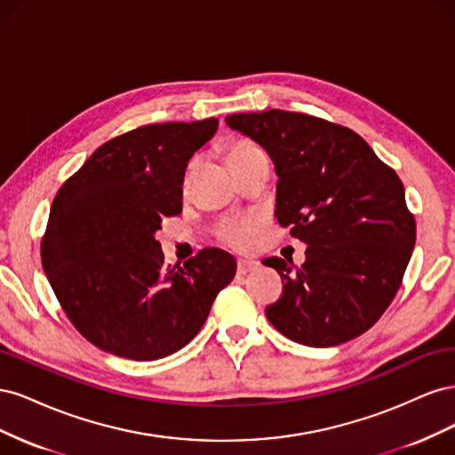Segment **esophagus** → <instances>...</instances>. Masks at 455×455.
<instances>
[{
  "instance_id": "1",
  "label": "esophagus",
  "mask_w": 455,
  "mask_h": 455,
  "mask_svg": "<svg viewBox=\"0 0 455 455\" xmlns=\"http://www.w3.org/2000/svg\"><path fill=\"white\" fill-rule=\"evenodd\" d=\"M258 267H259V264H258V261H254V259H239V261H237V271H239L241 275L256 271Z\"/></svg>"
}]
</instances>
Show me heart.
Returning a JSON list of instances; mask_svg holds the SVG:
<instances>
[{"label":"heart","instance_id":"1","mask_svg":"<svg viewBox=\"0 0 455 455\" xmlns=\"http://www.w3.org/2000/svg\"><path fill=\"white\" fill-rule=\"evenodd\" d=\"M256 156H264V149L252 140H233L226 146V161L229 167ZM254 220H243V222L229 224L222 229V239L231 246H235V249H246L251 243V233L254 231Z\"/></svg>","mask_w":455,"mask_h":455}]
</instances>
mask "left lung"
<instances>
[{
    "label": "left lung",
    "instance_id": "left-lung-1",
    "mask_svg": "<svg viewBox=\"0 0 455 455\" xmlns=\"http://www.w3.org/2000/svg\"><path fill=\"white\" fill-rule=\"evenodd\" d=\"M226 123L267 151L279 176L275 216L307 244L301 267L266 259L284 281L269 323L309 347L364 334L389 307L416 244L401 178L359 134L319 117L269 109Z\"/></svg>",
    "mask_w": 455,
    "mask_h": 455
}]
</instances>
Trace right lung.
I'll return each mask as SVG.
<instances>
[{
	"mask_svg": "<svg viewBox=\"0 0 455 455\" xmlns=\"http://www.w3.org/2000/svg\"><path fill=\"white\" fill-rule=\"evenodd\" d=\"M218 119L156 123L102 144L52 201L41 264L54 296L92 346L157 361L196 338L237 271L229 252L204 249L164 266L156 233L182 212L188 161Z\"/></svg>",
	"mask_w": 455,
	"mask_h": 455,
	"instance_id": "1",
	"label": "right lung"
}]
</instances>
